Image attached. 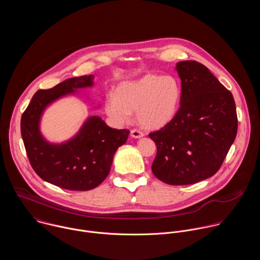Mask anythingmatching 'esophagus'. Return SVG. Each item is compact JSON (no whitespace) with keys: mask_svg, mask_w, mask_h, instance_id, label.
<instances>
[{"mask_svg":"<svg viewBox=\"0 0 260 260\" xmlns=\"http://www.w3.org/2000/svg\"><path fill=\"white\" fill-rule=\"evenodd\" d=\"M131 136L135 139H139V138H142L144 136V134L139 129H132L131 131Z\"/></svg>","mask_w":260,"mask_h":260,"instance_id":"1","label":"esophagus"}]
</instances>
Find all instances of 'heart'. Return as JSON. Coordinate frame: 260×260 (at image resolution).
<instances>
[{"instance_id":"obj_1","label":"heart","mask_w":260,"mask_h":260,"mask_svg":"<svg viewBox=\"0 0 260 260\" xmlns=\"http://www.w3.org/2000/svg\"><path fill=\"white\" fill-rule=\"evenodd\" d=\"M182 99L180 81L173 75L146 74L121 82L115 94L106 99L107 115L117 124L132 120L137 110L139 123L149 129H159L174 120Z\"/></svg>"}]
</instances>
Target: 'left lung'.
Segmentation results:
<instances>
[{
    "label": "left lung",
    "mask_w": 260,
    "mask_h": 260,
    "mask_svg": "<svg viewBox=\"0 0 260 260\" xmlns=\"http://www.w3.org/2000/svg\"><path fill=\"white\" fill-rule=\"evenodd\" d=\"M182 99L174 120L149 134L157 147L152 173L170 185L212 177L229 153L238 131L234 96L207 67L179 61Z\"/></svg>",
    "instance_id": "1"
}]
</instances>
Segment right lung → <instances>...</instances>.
<instances>
[{
	"mask_svg": "<svg viewBox=\"0 0 260 260\" xmlns=\"http://www.w3.org/2000/svg\"><path fill=\"white\" fill-rule=\"evenodd\" d=\"M92 75L74 77L50 89L38 90L21 116V137L31 168L44 181L63 189L85 191L99 186L129 134L128 129L111 128L101 117L91 116L68 142L52 144L43 138L39 124L45 108L63 95L92 86Z\"/></svg>",
	"mask_w": 260,
	"mask_h": 260,
	"instance_id": "right-lung-1",
	"label": "right lung"
}]
</instances>
